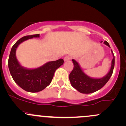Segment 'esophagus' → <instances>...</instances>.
I'll return each mask as SVG.
<instances>
[{
  "instance_id": "34e87169",
  "label": "esophagus",
  "mask_w": 126,
  "mask_h": 126,
  "mask_svg": "<svg viewBox=\"0 0 126 126\" xmlns=\"http://www.w3.org/2000/svg\"><path fill=\"white\" fill-rule=\"evenodd\" d=\"M71 59V57L69 55H67L66 56V57H64V61H68L69 60Z\"/></svg>"
}]
</instances>
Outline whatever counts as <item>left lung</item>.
<instances>
[{
	"instance_id": "obj_1",
	"label": "left lung",
	"mask_w": 126,
	"mask_h": 126,
	"mask_svg": "<svg viewBox=\"0 0 126 126\" xmlns=\"http://www.w3.org/2000/svg\"><path fill=\"white\" fill-rule=\"evenodd\" d=\"M102 41L101 42L102 43ZM104 44L110 48L109 43L105 41ZM113 55L110 69L108 73L101 78H93L86 74L82 70L79 63L75 60L72 59L74 68L69 74V80L72 87L77 90L79 92L83 94H90L96 92L104 87L109 81L112 75L115 66V56L111 50Z\"/></svg>"
}]
</instances>
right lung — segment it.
Instances as JSON below:
<instances>
[{"instance_id": "right-lung-1", "label": "right lung", "mask_w": 126, "mask_h": 126, "mask_svg": "<svg viewBox=\"0 0 126 126\" xmlns=\"http://www.w3.org/2000/svg\"><path fill=\"white\" fill-rule=\"evenodd\" d=\"M40 35H29L19 39L11 49L8 58V68L14 81L25 91L36 93L49 85L56 69L64 63L63 59L48 62L37 68L30 69L23 67L16 58V49L21 43L27 39L39 38Z\"/></svg>"}]
</instances>
